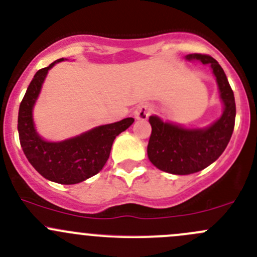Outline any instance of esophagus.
Instances as JSON below:
<instances>
[{"instance_id": "1", "label": "esophagus", "mask_w": 257, "mask_h": 257, "mask_svg": "<svg viewBox=\"0 0 257 257\" xmlns=\"http://www.w3.org/2000/svg\"><path fill=\"white\" fill-rule=\"evenodd\" d=\"M150 111H151V108H150L149 105H146V103H141V105H139L136 108H135L134 116L137 118V120H145V118L149 117Z\"/></svg>"}]
</instances>
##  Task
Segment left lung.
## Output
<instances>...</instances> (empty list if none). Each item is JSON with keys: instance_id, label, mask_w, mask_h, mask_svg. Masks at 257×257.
<instances>
[{"instance_id": "left-lung-1", "label": "left lung", "mask_w": 257, "mask_h": 257, "mask_svg": "<svg viewBox=\"0 0 257 257\" xmlns=\"http://www.w3.org/2000/svg\"><path fill=\"white\" fill-rule=\"evenodd\" d=\"M185 58L200 61L211 67L222 102V113L205 127H185L180 123L162 121L156 115L150 116L152 131L147 156L157 169L174 175L195 174L215 162L230 141L236 116L233 92L217 61L199 53H191Z\"/></svg>"}]
</instances>
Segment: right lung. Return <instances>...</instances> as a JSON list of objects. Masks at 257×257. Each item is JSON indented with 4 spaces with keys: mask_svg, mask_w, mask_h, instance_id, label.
<instances>
[{
    "mask_svg": "<svg viewBox=\"0 0 257 257\" xmlns=\"http://www.w3.org/2000/svg\"><path fill=\"white\" fill-rule=\"evenodd\" d=\"M65 58L56 60L48 67L35 73L19 110V136L30 164L45 179L61 185H73L90 179L105 166L116 136L134 123L127 117L118 122L96 127L62 140L48 141L37 132L34 107L48 71Z\"/></svg>",
    "mask_w": 257,
    "mask_h": 257,
    "instance_id": "right-lung-1",
    "label": "right lung"
}]
</instances>
